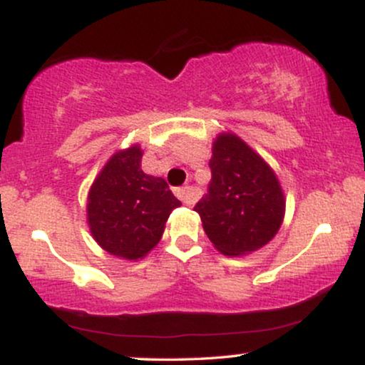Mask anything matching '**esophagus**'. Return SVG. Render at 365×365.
<instances>
[{"instance_id":"34e87169","label":"esophagus","mask_w":365,"mask_h":365,"mask_svg":"<svg viewBox=\"0 0 365 365\" xmlns=\"http://www.w3.org/2000/svg\"><path fill=\"white\" fill-rule=\"evenodd\" d=\"M175 194H177V197L180 200H182L183 204H194L195 200V195H194V188L192 187H178L175 188Z\"/></svg>"}]
</instances>
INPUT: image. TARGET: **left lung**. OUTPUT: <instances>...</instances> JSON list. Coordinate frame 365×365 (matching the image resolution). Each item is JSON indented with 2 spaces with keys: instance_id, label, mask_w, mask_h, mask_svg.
Masks as SVG:
<instances>
[{
  "instance_id": "obj_1",
  "label": "left lung",
  "mask_w": 365,
  "mask_h": 365,
  "mask_svg": "<svg viewBox=\"0 0 365 365\" xmlns=\"http://www.w3.org/2000/svg\"><path fill=\"white\" fill-rule=\"evenodd\" d=\"M211 182L195 211L209 240L225 255L266 245L283 221L284 197L273 170L233 133L212 144Z\"/></svg>"
}]
</instances>
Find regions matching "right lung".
<instances>
[{
    "mask_svg": "<svg viewBox=\"0 0 365 365\" xmlns=\"http://www.w3.org/2000/svg\"><path fill=\"white\" fill-rule=\"evenodd\" d=\"M140 159L139 145L115 154L92 183L87 204L96 242L130 261L156 247L171 211L182 206L165 180L142 171Z\"/></svg>",
    "mask_w": 365,
    "mask_h": 365,
    "instance_id": "1",
    "label": "right lung"
}]
</instances>
